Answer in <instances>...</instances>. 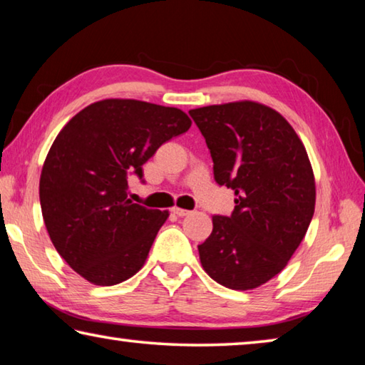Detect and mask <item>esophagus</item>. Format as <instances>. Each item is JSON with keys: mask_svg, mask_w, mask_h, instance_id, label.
I'll return each mask as SVG.
<instances>
[{"mask_svg": "<svg viewBox=\"0 0 365 365\" xmlns=\"http://www.w3.org/2000/svg\"><path fill=\"white\" fill-rule=\"evenodd\" d=\"M172 212H174L177 217H185V215L190 214V211H187V209H180V207H172Z\"/></svg>", "mask_w": 365, "mask_h": 365, "instance_id": "obj_1", "label": "esophagus"}]
</instances>
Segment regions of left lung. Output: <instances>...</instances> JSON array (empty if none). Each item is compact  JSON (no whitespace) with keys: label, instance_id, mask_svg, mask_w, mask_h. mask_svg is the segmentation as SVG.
<instances>
[{"label":"left lung","instance_id":"8db88e82","mask_svg":"<svg viewBox=\"0 0 365 365\" xmlns=\"http://www.w3.org/2000/svg\"><path fill=\"white\" fill-rule=\"evenodd\" d=\"M206 140L214 180L235 191L230 215H214L197 246L211 279L252 289L274 279L304 238L316 206V183L293 127L264 104L238 101L191 109Z\"/></svg>","mask_w":365,"mask_h":365}]
</instances>
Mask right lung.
Wrapping results in <instances>:
<instances>
[{"mask_svg": "<svg viewBox=\"0 0 365 365\" xmlns=\"http://www.w3.org/2000/svg\"><path fill=\"white\" fill-rule=\"evenodd\" d=\"M191 127L177 108L137 100H103L66 123L40 177V205L61 257L95 285L110 287L143 267L168 211L127 196L128 177L160 145Z\"/></svg>", "mask_w": 365, "mask_h": 365, "instance_id": "add662e5", "label": "right lung"}]
</instances>
